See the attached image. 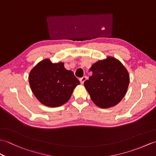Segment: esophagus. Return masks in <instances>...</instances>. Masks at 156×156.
<instances>
[{
  "instance_id": "34e87169",
  "label": "esophagus",
  "mask_w": 156,
  "mask_h": 156,
  "mask_svg": "<svg viewBox=\"0 0 156 156\" xmlns=\"http://www.w3.org/2000/svg\"><path fill=\"white\" fill-rule=\"evenodd\" d=\"M87 76H83V77H82V78H80V82L81 84H83L84 82L86 80H87Z\"/></svg>"
}]
</instances>
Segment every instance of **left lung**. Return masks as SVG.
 I'll use <instances>...</instances> for the list:
<instances>
[{
  "label": "left lung",
  "instance_id": "obj_1",
  "mask_svg": "<svg viewBox=\"0 0 156 156\" xmlns=\"http://www.w3.org/2000/svg\"><path fill=\"white\" fill-rule=\"evenodd\" d=\"M92 74L84 87L94 103L102 108L117 105L126 94L129 80L127 69L114 57L107 56L92 65Z\"/></svg>",
  "mask_w": 156,
  "mask_h": 156
}]
</instances>
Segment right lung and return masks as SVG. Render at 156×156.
Listing matches in <instances>:
<instances>
[{
	"label": "right lung",
	"mask_w": 156,
	"mask_h": 156,
	"mask_svg": "<svg viewBox=\"0 0 156 156\" xmlns=\"http://www.w3.org/2000/svg\"><path fill=\"white\" fill-rule=\"evenodd\" d=\"M29 82L35 97L49 107H58L67 102L80 84L74 72L65 68L64 62L52 63L48 58L33 68Z\"/></svg>",
	"instance_id": "right-lung-1"
}]
</instances>
